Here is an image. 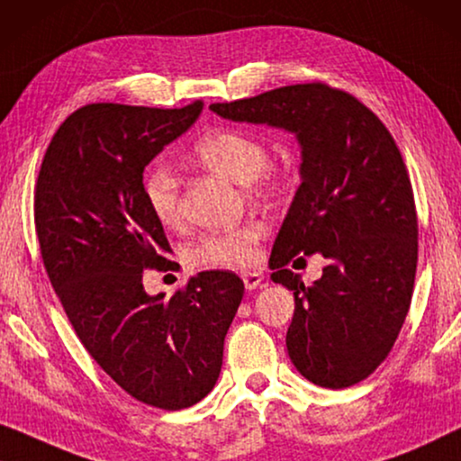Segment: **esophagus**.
Returning a JSON list of instances; mask_svg holds the SVG:
<instances>
[{
    "label": "esophagus",
    "mask_w": 461,
    "mask_h": 461,
    "mask_svg": "<svg viewBox=\"0 0 461 461\" xmlns=\"http://www.w3.org/2000/svg\"><path fill=\"white\" fill-rule=\"evenodd\" d=\"M242 280H244V286H246V290H255V288L261 286L263 276L258 274V271H249V274H244V276H242Z\"/></svg>",
    "instance_id": "1"
}]
</instances>
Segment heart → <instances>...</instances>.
Instances as JSON below:
<instances>
[{
  "label": "heart",
  "instance_id": "obj_1",
  "mask_svg": "<svg viewBox=\"0 0 461 461\" xmlns=\"http://www.w3.org/2000/svg\"><path fill=\"white\" fill-rule=\"evenodd\" d=\"M194 157L206 168L236 184H250L258 196L284 192L286 179L269 167V148L244 129H217L194 146ZM144 198L152 217L165 228H173L181 217V187L171 167L154 163L144 175ZM263 230L244 223L231 230L211 231L192 249V261L206 269H244L257 261Z\"/></svg>",
  "mask_w": 461,
  "mask_h": 461
}]
</instances>
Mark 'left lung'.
I'll use <instances>...</instances> for the list:
<instances>
[{
    "label": "left lung",
    "mask_w": 461,
    "mask_h": 461,
    "mask_svg": "<svg viewBox=\"0 0 461 461\" xmlns=\"http://www.w3.org/2000/svg\"><path fill=\"white\" fill-rule=\"evenodd\" d=\"M209 108L223 119L296 135L301 185L269 258L271 280L294 293L288 355L317 386L366 380L397 340L418 265L416 203L393 135L355 95L326 83ZM313 251L330 265L304 287L285 265Z\"/></svg>",
    "instance_id": "obj_1"
}]
</instances>
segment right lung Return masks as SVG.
Returning a JSON list of instances; mask_svg holds the SVG:
<instances>
[{
  "instance_id": "right-lung-1",
  "label": "right lung",
  "mask_w": 461,
  "mask_h": 461,
  "mask_svg": "<svg viewBox=\"0 0 461 461\" xmlns=\"http://www.w3.org/2000/svg\"><path fill=\"white\" fill-rule=\"evenodd\" d=\"M200 113L203 102L87 104L54 133L35 187L45 271L83 347L122 391L168 411L212 391L244 296L231 271H203L171 298L141 284L146 269L175 267L144 168Z\"/></svg>"
}]
</instances>
